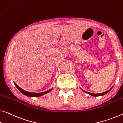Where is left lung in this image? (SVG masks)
Listing matches in <instances>:
<instances>
[{
	"label": "left lung",
	"mask_w": 123,
	"mask_h": 123,
	"mask_svg": "<svg viewBox=\"0 0 123 123\" xmlns=\"http://www.w3.org/2000/svg\"><path fill=\"white\" fill-rule=\"evenodd\" d=\"M113 86H112L110 90H108V91H106V92H102V93H90V92H87V91H84V90H83L81 89V88H80V89L81 90H83V91H84V92H85V93H88V94L90 95L91 96H103V95H105V94H106L107 93H108V92H109V91H110L111 90V89H112L113 88Z\"/></svg>",
	"instance_id": "8db88e82"
}]
</instances>
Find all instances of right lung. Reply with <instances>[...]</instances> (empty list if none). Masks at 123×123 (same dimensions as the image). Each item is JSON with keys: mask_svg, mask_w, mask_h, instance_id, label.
<instances>
[{"mask_svg": "<svg viewBox=\"0 0 123 123\" xmlns=\"http://www.w3.org/2000/svg\"><path fill=\"white\" fill-rule=\"evenodd\" d=\"M15 84V86H16V87L17 89H18V90L20 91L21 92H22L23 94H24L25 95H26V96H28V97H39L42 96V95H44L45 94H46V93H47L48 92H49L51 91L52 88L50 89V90H49L48 91H44V92H40V93H36V92H28V91H26L24 90H23L22 89H21V87H19L18 85H17L16 83L15 82H13Z\"/></svg>", "mask_w": 123, "mask_h": 123, "instance_id": "right-lung-1", "label": "right lung"}]
</instances>
